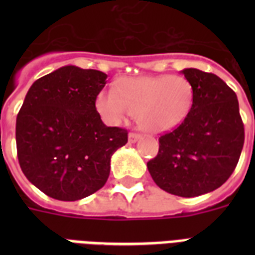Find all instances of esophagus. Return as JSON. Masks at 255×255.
I'll use <instances>...</instances> for the list:
<instances>
[{"instance_id": "obj_1", "label": "esophagus", "mask_w": 255, "mask_h": 255, "mask_svg": "<svg viewBox=\"0 0 255 255\" xmlns=\"http://www.w3.org/2000/svg\"><path fill=\"white\" fill-rule=\"evenodd\" d=\"M139 139L140 135L139 133H135V132H131V133L128 135V141H129V143H136Z\"/></svg>"}]
</instances>
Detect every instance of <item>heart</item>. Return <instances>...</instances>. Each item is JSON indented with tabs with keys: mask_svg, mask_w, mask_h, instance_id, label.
Returning <instances> with one entry per match:
<instances>
[{
	"mask_svg": "<svg viewBox=\"0 0 255 255\" xmlns=\"http://www.w3.org/2000/svg\"><path fill=\"white\" fill-rule=\"evenodd\" d=\"M193 104V87L182 75L126 78L115 90L96 96V110L111 126L136 114L140 128L151 133L169 131L184 122Z\"/></svg>",
	"mask_w": 255,
	"mask_h": 255,
	"instance_id": "b5f03b06",
	"label": "heart"
}]
</instances>
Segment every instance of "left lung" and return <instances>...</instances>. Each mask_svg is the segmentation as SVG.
Instances as JSON below:
<instances>
[{
  "label": "left lung",
  "mask_w": 255,
  "mask_h": 255,
  "mask_svg": "<svg viewBox=\"0 0 255 255\" xmlns=\"http://www.w3.org/2000/svg\"><path fill=\"white\" fill-rule=\"evenodd\" d=\"M193 87V104L178 127L159 137V152L147 163L156 185L180 197L217 189L241 156L245 129L236 92L212 73L181 71Z\"/></svg>",
  "instance_id": "1"
}]
</instances>
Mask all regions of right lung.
Wrapping results in <instances>:
<instances>
[{"instance_id":"1","label":"right lung","mask_w":255,"mask_h":255,"mask_svg":"<svg viewBox=\"0 0 255 255\" xmlns=\"http://www.w3.org/2000/svg\"><path fill=\"white\" fill-rule=\"evenodd\" d=\"M107 75L65 66L29 88L15 123L17 156L26 178L49 197L77 201L110 176L111 156L128 141L127 129L107 127L96 96Z\"/></svg>"}]
</instances>
